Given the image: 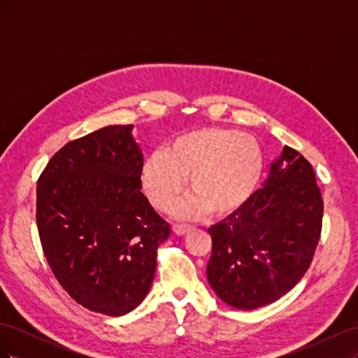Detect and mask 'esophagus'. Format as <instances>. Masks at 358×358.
Segmentation results:
<instances>
[{
    "label": "esophagus",
    "mask_w": 358,
    "mask_h": 358,
    "mask_svg": "<svg viewBox=\"0 0 358 358\" xmlns=\"http://www.w3.org/2000/svg\"><path fill=\"white\" fill-rule=\"evenodd\" d=\"M191 230H192V225H189V224H175V225H173V231H175L178 236L187 234Z\"/></svg>",
    "instance_id": "esophagus-1"
}]
</instances>
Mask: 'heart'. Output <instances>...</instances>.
Masks as SVG:
<instances>
[{"mask_svg": "<svg viewBox=\"0 0 358 358\" xmlns=\"http://www.w3.org/2000/svg\"><path fill=\"white\" fill-rule=\"evenodd\" d=\"M263 150L257 138L234 129L208 127L173 138L152 152L142 170L143 189L158 210L175 203L188 178L191 196L176 212L180 216L229 215L251 199L263 176Z\"/></svg>", "mask_w": 358, "mask_h": 358, "instance_id": "b5f03b06", "label": "heart"}]
</instances>
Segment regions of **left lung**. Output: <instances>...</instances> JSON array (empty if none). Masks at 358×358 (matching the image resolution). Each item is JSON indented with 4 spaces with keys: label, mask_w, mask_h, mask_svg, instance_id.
I'll return each mask as SVG.
<instances>
[{
    "label": "left lung",
    "mask_w": 358,
    "mask_h": 358,
    "mask_svg": "<svg viewBox=\"0 0 358 358\" xmlns=\"http://www.w3.org/2000/svg\"><path fill=\"white\" fill-rule=\"evenodd\" d=\"M264 185L209 229L206 275L216 296L237 309L282 297L308 272L321 237L324 203L305 157L285 146Z\"/></svg>",
    "instance_id": "left-lung-1"
}]
</instances>
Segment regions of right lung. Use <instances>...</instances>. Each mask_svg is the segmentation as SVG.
Masks as SVG:
<instances>
[{"label":"right lung","instance_id":"obj_1","mask_svg":"<svg viewBox=\"0 0 358 358\" xmlns=\"http://www.w3.org/2000/svg\"><path fill=\"white\" fill-rule=\"evenodd\" d=\"M133 125L71 140L37 182V229L61 287L83 308L119 317L146 297L170 224L142 192Z\"/></svg>","mask_w":358,"mask_h":358}]
</instances>
